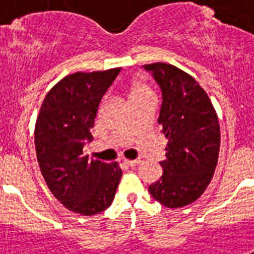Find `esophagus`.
<instances>
[{"mask_svg": "<svg viewBox=\"0 0 254 254\" xmlns=\"http://www.w3.org/2000/svg\"><path fill=\"white\" fill-rule=\"evenodd\" d=\"M124 163L129 167H135L139 163L138 159H134V161H124Z\"/></svg>", "mask_w": 254, "mask_h": 254, "instance_id": "1", "label": "esophagus"}]
</instances>
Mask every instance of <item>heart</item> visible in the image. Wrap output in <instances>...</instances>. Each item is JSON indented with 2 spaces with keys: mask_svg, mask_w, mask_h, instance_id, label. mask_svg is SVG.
<instances>
[{
  "mask_svg": "<svg viewBox=\"0 0 254 254\" xmlns=\"http://www.w3.org/2000/svg\"><path fill=\"white\" fill-rule=\"evenodd\" d=\"M146 93H150V89L147 87L142 80H138V79H135V80L131 81L130 84V99L133 97H138V96L146 95Z\"/></svg>",
  "mask_w": 254,
  "mask_h": 254,
  "instance_id": "obj_1",
  "label": "heart"
}]
</instances>
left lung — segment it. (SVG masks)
<instances>
[{"instance_id":"1","label":"left lung","mask_w":254,"mask_h":254,"mask_svg":"<svg viewBox=\"0 0 254 254\" xmlns=\"http://www.w3.org/2000/svg\"><path fill=\"white\" fill-rule=\"evenodd\" d=\"M162 92L158 124L167 138L163 174L149 186L167 208L196 200L212 179L220 150L219 120L208 95L192 76L166 63L145 64Z\"/></svg>"}]
</instances>
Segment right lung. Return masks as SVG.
<instances>
[{"instance_id": "obj_1", "label": "right lung", "mask_w": 254, "mask_h": 254, "mask_svg": "<svg viewBox=\"0 0 254 254\" xmlns=\"http://www.w3.org/2000/svg\"><path fill=\"white\" fill-rule=\"evenodd\" d=\"M121 68L76 72L46 95L35 124V150L53 195L72 212L92 216L112 204L123 171L119 163L83 154L92 139L100 101Z\"/></svg>"}]
</instances>
